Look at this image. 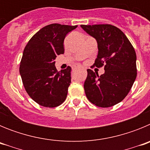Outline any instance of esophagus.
Returning a JSON list of instances; mask_svg holds the SVG:
<instances>
[{
  "label": "esophagus",
  "instance_id": "obj_1",
  "mask_svg": "<svg viewBox=\"0 0 150 150\" xmlns=\"http://www.w3.org/2000/svg\"><path fill=\"white\" fill-rule=\"evenodd\" d=\"M78 69H79V67H74V68H73V72H74V71H76V70H78Z\"/></svg>",
  "mask_w": 150,
  "mask_h": 150
}]
</instances>
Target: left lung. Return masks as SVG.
<instances>
[{"instance_id":"obj_1","label":"left lung","mask_w":150,"mask_h":150,"mask_svg":"<svg viewBox=\"0 0 150 150\" xmlns=\"http://www.w3.org/2000/svg\"><path fill=\"white\" fill-rule=\"evenodd\" d=\"M83 30L95 38L98 53L93 66L104 67L98 76L87 70L84 89L91 103L100 107H110L127 96L137 76L136 52L125 34L114 25H81Z\"/></svg>"}]
</instances>
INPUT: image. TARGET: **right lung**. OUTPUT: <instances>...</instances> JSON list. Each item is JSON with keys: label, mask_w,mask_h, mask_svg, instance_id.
Masks as SVG:
<instances>
[{"label": "right lung", "mask_w": 150, "mask_h": 150, "mask_svg": "<svg viewBox=\"0 0 150 150\" xmlns=\"http://www.w3.org/2000/svg\"><path fill=\"white\" fill-rule=\"evenodd\" d=\"M76 27L57 23L45 26L24 50L19 67L22 83L29 96L43 107H58L67 98L71 67L58 71L55 59L64 52V38Z\"/></svg>", "instance_id": "obj_1"}]
</instances>
